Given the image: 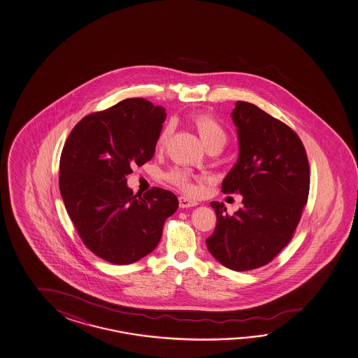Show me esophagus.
Returning a JSON list of instances; mask_svg holds the SVG:
<instances>
[{"label":"esophagus","instance_id":"esophagus-1","mask_svg":"<svg viewBox=\"0 0 358 358\" xmlns=\"http://www.w3.org/2000/svg\"><path fill=\"white\" fill-rule=\"evenodd\" d=\"M178 203H180V208H182V209H189V208H194L197 205L195 200H191V199L185 197V196L178 197Z\"/></svg>","mask_w":358,"mask_h":358}]
</instances>
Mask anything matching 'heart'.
Here are the masks:
<instances>
[{
    "label": "heart",
    "instance_id": "heart-1",
    "mask_svg": "<svg viewBox=\"0 0 358 358\" xmlns=\"http://www.w3.org/2000/svg\"><path fill=\"white\" fill-rule=\"evenodd\" d=\"M189 122L192 124V127L196 129L197 134L200 136L201 142L206 149L210 148H223L225 143L228 141V135L225 129L222 127V124L216 120L215 117H213L209 114H192L189 117ZM172 134V128L166 127L161 131V134L158 136V147L162 148L163 145L167 143L169 136ZM169 180L172 183L177 185L178 187L187 191V192H194L195 187L191 181L187 172L176 169L172 171L169 175Z\"/></svg>",
    "mask_w": 358,
    "mask_h": 358
}]
</instances>
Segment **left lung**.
Returning a JSON list of instances; mask_svg holds the SVG:
<instances>
[{"mask_svg":"<svg viewBox=\"0 0 358 358\" xmlns=\"http://www.w3.org/2000/svg\"><path fill=\"white\" fill-rule=\"evenodd\" d=\"M231 119L239 155L222 189L243 196V208L228 215L223 203H210L217 222L206 245L225 267L250 271L290 242L308 201L310 172L303 143L286 124L244 101L236 102Z\"/></svg>","mask_w":358,"mask_h":358,"instance_id":"8db88e82","label":"left lung"}]
</instances>
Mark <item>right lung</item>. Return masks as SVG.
Returning a JSON list of instances; mask_svg holds the SVG:
<instances>
[{
  "instance_id": "1",
  "label": "right lung",
  "mask_w": 358,
  "mask_h": 358,
  "mask_svg": "<svg viewBox=\"0 0 358 358\" xmlns=\"http://www.w3.org/2000/svg\"><path fill=\"white\" fill-rule=\"evenodd\" d=\"M166 115L144 99L124 100L85 116L62 150L59 189L68 215L88 250L110 264H134L153 252L178 208L171 191L134 195L127 185L131 167L155 155Z\"/></svg>"
}]
</instances>
